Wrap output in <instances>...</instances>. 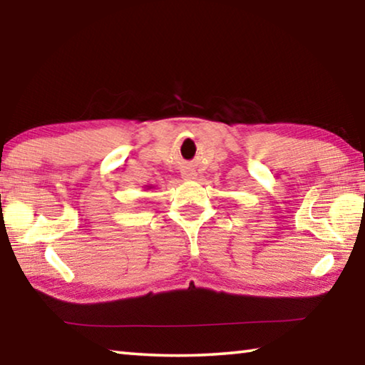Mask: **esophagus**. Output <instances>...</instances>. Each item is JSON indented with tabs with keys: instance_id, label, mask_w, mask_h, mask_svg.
I'll return each instance as SVG.
<instances>
[{
	"instance_id": "34e87169",
	"label": "esophagus",
	"mask_w": 365,
	"mask_h": 365,
	"mask_svg": "<svg viewBox=\"0 0 365 365\" xmlns=\"http://www.w3.org/2000/svg\"><path fill=\"white\" fill-rule=\"evenodd\" d=\"M183 177H185V178H188V180H193V178H195V174H193V172H185Z\"/></svg>"
}]
</instances>
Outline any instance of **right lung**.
<instances>
[{
  "instance_id": "1",
  "label": "right lung",
  "mask_w": 365,
  "mask_h": 365,
  "mask_svg": "<svg viewBox=\"0 0 365 365\" xmlns=\"http://www.w3.org/2000/svg\"><path fill=\"white\" fill-rule=\"evenodd\" d=\"M146 188H148V190H151V188H153V187H148V185H146Z\"/></svg>"
}]
</instances>
